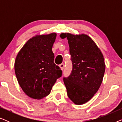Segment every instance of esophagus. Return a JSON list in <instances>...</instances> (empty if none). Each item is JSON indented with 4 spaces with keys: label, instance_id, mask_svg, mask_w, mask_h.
<instances>
[{
    "label": "esophagus",
    "instance_id": "esophagus-1",
    "mask_svg": "<svg viewBox=\"0 0 122 122\" xmlns=\"http://www.w3.org/2000/svg\"><path fill=\"white\" fill-rule=\"evenodd\" d=\"M59 66L61 67V69L63 70V69H64V63H61V64L59 65Z\"/></svg>",
    "mask_w": 122,
    "mask_h": 122
}]
</instances>
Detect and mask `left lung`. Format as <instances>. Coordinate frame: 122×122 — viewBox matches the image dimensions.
Wrapping results in <instances>:
<instances>
[{"label": "left lung", "mask_w": 122, "mask_h": 122, "mask_svg": "<svg viewBox=\"0 0 122 122\" xmlns=\"http://www.w3.org/2000/svg\"><path fill=\"white\" fill-rule=\"evenodd\" d=\"M67 38L73 68L68 77L63 78L67 95L76 104H84L97 93L105 72L104 59L94 41L86 34L62 33Z\"/></svg>", "instance_id": "8db88e82"}]
</instances>
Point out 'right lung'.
I'll return each instance as SVG.
<instances>
[{"label": "right lung", "mask_w": 122, "mask_h": 122, "mask_svg": "<svg viewBox=\"0 0 122 122\" xmlns=\"http://www.w3.org/2000/svg\"><path fill=\"white\" fill-rule=\"evenodd\" d=\"M56 33L34 36L21 48L15 61L18 81L25 94L40 99L51 93L62 71L54 62L53 45Z\"/></svg>", "instance_id": "right-lung-1"}]
</instances>
